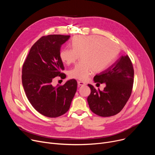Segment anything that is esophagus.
<instances>
[{
  "label": "esophagus",
  "instance_id": "34e87169",
  "mask_svg": "<svg viewBox=\"0 0 155 155\" xmlns=\"http://www.w3.org/2000/svg\"><path fill=\"white\" fill-rule=\"evenodd\" d=\"M77 83H78V85L79 86H83V85H86L85 83H84L83 82H81V81H78Z\"/></svg>",
  "mask_w": 155,
  "mask_h": 155
}]
</instances>
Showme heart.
I'll list each match as a JSON object with an SVG mask.
<instances>
[{
    "label": "heart",
    "mask_w": 155,
    "mask_h": 155,
    "mask_svg": "<svg viewBox=\"0 0 155 155\" xmlns=\"http://www.w3.org/2000/svg\"><path fill=\"white\" fill-rule=\"evenodd\" d=\"M71 45L72 48H64L60 51V58L64 63L70 64L80 56L81 61L69 70L68 75L82 81L88 80L94 71H102L118 53L114 42L99 36H76Z\"/></svg>",
    "instance_id": "b5f03b06"
}]
</instances>
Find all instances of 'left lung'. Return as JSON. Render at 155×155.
I'll return each instance as SVG.
<instances>
[{
  "label": "left lung",
  "instance_id": "1",
  "mask_svg": "<svg viewBox=\"0 0 155 155\" xmlns=\"http://www.w3.org/2000/svg\"><path fill=\"white\" fill-rule=\"evenodd\" d=\"M97 84H106L101 91L88 84L91 93L87 97L91 110L101 117L115 116L124 108L131 95L134 82V68L128 55L120 58L107 70L96 75Z\"/></svg>",
  "mask_w": 155,
  "mask_h": 155
}]
</instances>
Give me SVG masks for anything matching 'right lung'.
Wrapping results in <instances>:
<instances>
[{
    "label": "right lung",
    "mask_w": 155,
    "mask_h": 155,
    "mask_svg": "<svg viewBox=\"0 0 155 155\" xmlns=\"http://www.w3.org/2000/svg\"><path fill=\"white\" fill-rule=\"evenodd\" d=\"M70 36H42L32 46L22 69V83L27 98L39 113L48 117L63 115L70 109L77 88L75 79L53 86L56 77L64 79L60 48Z\"/></svg>",
    "instance_id": "obj_1"
}]
</instances>
